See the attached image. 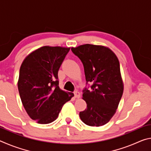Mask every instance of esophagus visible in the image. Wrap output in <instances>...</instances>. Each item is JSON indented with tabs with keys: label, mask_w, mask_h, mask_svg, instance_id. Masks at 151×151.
<instances>
[{
	"label": "esophagus",
	"mask_w": 151,
	"mask_h": 151,
	"mask_svg": "<svg viewBox=\"0 0 151 151\" xmlns=\"http://www.w3.org/2000/svg\"><path fill=\"white\" fill-rule=\"evenodd\" d=\"M74 94H75V98H78H78H80V97H81V94L77 91L74 92Z\"/></svg>",
	"instance_id": "obj_1"
}]
</instances>
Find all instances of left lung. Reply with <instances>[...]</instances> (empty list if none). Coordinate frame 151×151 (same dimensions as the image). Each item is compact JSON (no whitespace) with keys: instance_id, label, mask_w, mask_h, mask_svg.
Instances as JSON below:
<instances>
[{"instance_id":"1","label":"left lung","mask_w":151,"mask_h":151,"mask_svg":"<svg viewBox=\"0 0 151 151\" xmlns=\"http://www.w3.org/2000/svg\"><path fill=\"white\" fill-rule=\"evenodd\" d=\"M71 50L84 66L86 81L91 90H83L86 108L79 113L81 121L91 127L106 124L115 114L124 90L120 64L116 55L102 45L86 44Z\"/></svg>"}]
</instances>
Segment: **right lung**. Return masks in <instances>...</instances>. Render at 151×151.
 <instances>
[{
  "label": "right lung",
  "instance_id": "add662e5",
  "mask_svg": "<svg viewBox=\"0 0 151 151\" xmlns=\"http://www.w3.org/2000/svg\"><path fill=\"white\" fill-rule=\"evenodd\" d=\"M70 48L45 46L27 56L20 68L18 88L29 116L39 124L57 119L74 94L59 88L58 71Z\"/></svg>",
  "mask_w": 151,
  "mask_h": 151
}]
</instances>
